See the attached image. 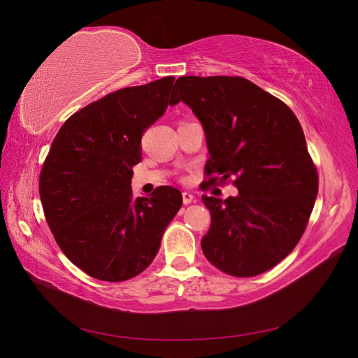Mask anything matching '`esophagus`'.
I'll use <instances>...</instances> for the list:
<instances>
[{
  "mask_svg": "<svg viewBox=\"0 0 358 358\" xmlns=\"http://www.w3.org/2000/svg\"><path fill=\"white\" fill-rule=\"evenodd\" d=\"M194 199V194H191V192H188V191H183L182 192V200H183V204H189Z\"/></svg>",
  "mask_w": 358,
  "mask_h": 358,
  "instance_id": "obj_1",
  "label": "esophagus"
}]
</instances>
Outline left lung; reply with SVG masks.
Returning <instances> with one entry per match:
<instances>
[{
    "mask_svg": "<svg viewBox=\"0 0 358 358\" xmlns=\"http://www.w3.org/2000/svg\"><path fill=\"white\" fill-rule=\"evenodd\" d=\"M175 86V101L188 104L203 125L209 183L233 176L239 191L225 200L201 197L212 216L203 254L227 275L264 273L296 248L318 194L299 119L239 76H182Z\"/></svg>",
    "mask_w": 358,
    "mask_h": 358,
    "instance_id": "left-lung-1",
    "label": "left lung"
}]
</instances>
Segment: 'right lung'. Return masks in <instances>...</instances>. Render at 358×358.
Masks as SVG:
<instances>
[{"instance_id":"obj_1","label":"right lung","mask_w":358,"mask_h":358,"mask_svg":"<svg viewBox=\"0 0 358 358\" xmlns=\"http://www.w3.org/2000/svg\"><path fill=\"white\" fill-rule=\"evenodd\" d=\"M173 76L107 94L71 115L40 171V200L61 251L90 276L122 282L154 262L182 194L158 187L134 197L142 136L164 115Z\"/></svg>"}]
</instances>
